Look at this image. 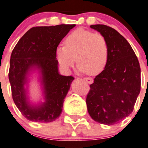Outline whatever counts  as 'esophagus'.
<instances>
[{
	"label": "esophagus",
	"instance_id": "esophagus-1",
	"mask_svg": "<svg viewBox=\"0 0 148 148\" xmlns=\"http://www.w3.org/2000/svg\"><path fill=\"white\" fill-rule=\"evenodd\" d=\"M84 80H85V81L89 84H91L93 83V81H94L91 78H84Z\"/></svg>",
	"mask_w": 148,
	"mask_h": 148
}]
</instances>
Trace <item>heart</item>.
I'll list each match as a JSON object with an SVG mask.
<instances>
[{
  "instance_id": "b5f03b06",
  "label": "heart",
  "mask_w": 148,
  "mask_h": 148,
  "mask_svg": "<svg viewBox=\"0 0 148 148\" xmlns=\"http://www.w3.org/2000/svg\"><path fill=\"white\" fill-rule=\"evenodd\" d=\"M65 46H60L56 57L60 65L69 71L75 62L81 73L96 75L106 66L109 58V46L106 38L100 33L78 29L65 39Z\"/></svg>"
}]
</instances>
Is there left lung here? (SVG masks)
<instances>
[{"mask_svg":"<svg viewBox=\"0 0 148 148\" xmlns=\"http://www.w3.org/2000/svg\"><path fill=\"white\" fill-rule=\"evenodd\" d=\"M90 27L106 38L109 58L105 69L90 85L87 110L93 120L110 126L133 111L141 87L140 63L131 45L118 31L104 25Z\"/></svg>","mask_w":148,"mask_h":148,"instance_id":"8db88e82","label":"left lung"}]
</instances>
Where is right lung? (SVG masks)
<instances>
[{
  "instance_id": "1",
  "label": "right lung",
  "mask_w": 148,
  "mask_h": 148,
  "mask_svg": "<svg viewBox=\"0 0 148 148\" xmlns=\"http://www.w3.org/2000/svg\"><path fill=\"white\" fill-rule=\"evenodd\" d=\"M75 25L35 27L19 39L12 51L8 79L15 105L27 120L54 121L62 111L63 102L74 80L59 73L56 51ZM33 79L40 86L38 101L29 95Z\"/></svg>"
}]
</instances>
